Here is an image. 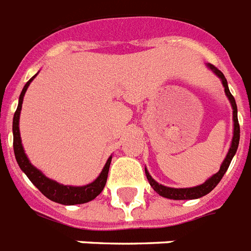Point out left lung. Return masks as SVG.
<instances>
[{
    "mask_svg": "<svg viewBox=\"0 0 251 251\" xmlns=\"http://www.w3.org/2000/svg\"><path fill=\"white\" fill-rule=\"evenodd\" d=\"M207 67L210 69H213V72L217 75L219 78L222 79V83H223V86H225V91L226 95L228 97L229 101H231L232 108H233V122H235V129H233V139H232V144L231 148L228 151L227 157L225 158L223 161V164H222L221 169H219V172L217 174H214L211 178H209L206 182L203 183L201 185H197V187H192V188H170V187H165L162 184H158L156 180L152 179V176L150 175V173L147 172L146 169V175L147 179H148V182H150L151 187L156 191V192L162 197H166V199H173V200H193V199H199V197H202L205 195H207L209 192H211L217 184L221 182V179L223 178V175L226 174L227 172V169L229 168V164H231L232 158L235 156L236 151H237L238 147V142H240V125H238V120H237V105H236L235 98L231 94L229 89H228V83L227 79H226L225 75L217 68V67H214L213 64H207Z\"/></svg>",
    "mask_w": 251,
    "mask_h": 251,
    "instance_id": "8db88e82",
    "label": "left lung"
}]
</instances>
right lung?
<instances>
[{
	"instance_id": "obj_1",
	"label": "right lung",
	"mask_w": 251,
	"mask_h": 251,
	"mask_svg": "<svg viewBox=\"0 0 251 251\" xmlns=\"http://www.w3.org/2000/svg\"><path fill=\"white\" fill-rule=\"evenodd\" d=\"M34 78V76L25 83V86L23 87L22 94L19 97V104L16 108L15 113H14L13 120V135H14V153H15V158L19 164L20 169L25 173V175L29 178V180L33 183L38 188L44 196L48 197L49 200H51L54 202L63 203V205H76V203H85L89 202L91 200H94L99 193L103 191L105 183H107L108 172H109V165H111L112 157L108 158L107 164H105L104 169L101 170L100 175L98 176L93 183L83 187H71V185H63L59 183L54 182L51 179L46 178L42 173L36 169L33 165L30 164L29 160L26 158L25 153H24L23 146H22V139H20L19 132V116L20 109H22V104H23V97L25 94L26 89L29 86L30 81Z\"/></svg>"
}]
</instances>
